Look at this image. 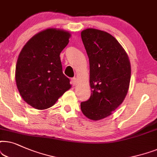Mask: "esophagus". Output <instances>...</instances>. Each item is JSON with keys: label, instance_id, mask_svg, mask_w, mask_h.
Masks as SVG:
<instances>
[{"label": "esophagus", "instance_id": "1", "mask_svg": "<svg viewBox=\"0 0 157 157\" xmlns=\"http://www.w3.org/2000/svg\"><path fill=\"white\" fill-rule=\"evenodd\" d=\"M71 82H72V84L73 85H77V79L75 78V77H74V78H72V80H71Z\"/></svg>", "mask_w": 157, "mask_h": 157}]
</instances>
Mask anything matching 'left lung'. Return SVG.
<instances>
[{"mask_svg":"<svg viewBox=\"0 0 157 157\" xmlns=\"http://www.w3.org/2000/svg\"><path fill=\"white\" fill-rule=\"evenodd\" d=\"M90 62L91 96L80 104L87 118L99 121L110 116L124 102L131 80L128 54L109 33L96 29L81 32Z\"/></svg>","mask_w":157,"mask_h":157,"instance_id":"1","label":"left lung"}]
</instances>
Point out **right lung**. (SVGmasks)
<instances>
[{"mask_svg":"<svg viewBox=\"0 0 157 157\" xmlns=\"http://www.w3.org/2000/svg\"><path fill=\"white\" fill-rule=\"evenodd\" d=\"M70 37L67 31L47 29L31 37L22 48L15 80L23 100L31 107L47 109L72 87L62 72L59 57Z\"/></svg>","mask_w":157,"mask_h":157,"instance_id":"1","label":"right lung"}]
</instances>
